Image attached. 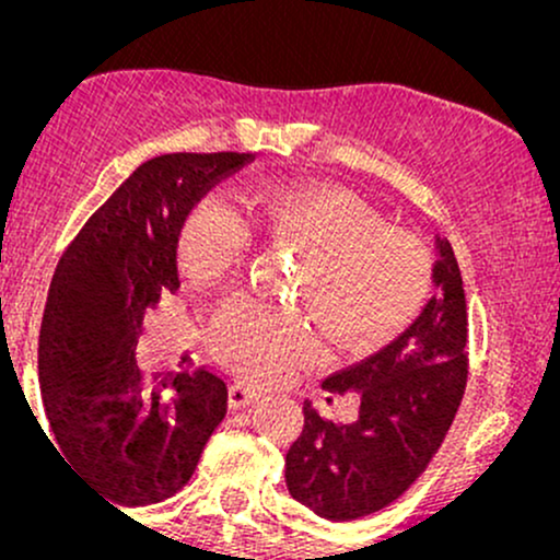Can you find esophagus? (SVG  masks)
I'll use <instances>...</instances> for the list:
<instances>
[{"label": "esophagus", "instance_id": "obj_1", "mask_svg": "<svg viewBox=\"0 0 560 560\" xmlns=\"http://www.w3.org/2000/svg\"><path fill=\"white\" fill-rule=\"evenodd\" d=\"M260 397H262V392L247 387V384H231V389H229L231 408H247V405L258 402Z\"/></svg>", "mask_w": 560, "mask_h": 560}]
</instances>
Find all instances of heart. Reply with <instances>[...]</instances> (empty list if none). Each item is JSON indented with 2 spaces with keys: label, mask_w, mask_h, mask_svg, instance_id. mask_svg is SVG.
Wrapping results in <instances>:
<instances>
[{
  "label": "heart",
  "mask_w": 560,
  "mask_h": 560,
  "mask_svg": "<svg viewBox=\"0 0 560 560\" xmlns=\"http://www.w3.org/2000/svg\"><path fill=\"white\" fill-rule=\"evenodd\" d=\"M253 229L298 249V289L320 324L347 347L389 342L419 313L432 287V258L419 236L384 229L361 197L339 186L273 184L247 202ZM249 229L223 195L199 199L182 229V260L197 279L234 271ZM210 350L249 382L284 378L324 345L298 313L236 294L210 320Z\"/></svg>",
  "instance_id": "heart-1"
}]
</instances>
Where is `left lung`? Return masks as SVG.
<instances>
[{
  "instance_id": "left-lung-1",
  "label": "left lung",
  "mask_w": 560,
  "mask_h": 560,
  "mask_svg": "<svg viewBox=\"0 0 560 560\" xmlns=\"http://www.w3.org/2000/svg\"><path fill=\"white\" fill-rule=\"evenodd\" d=\"M436 294L395 342L324 382L358 392L352 423L326 421L305 402V427L287 453L294 500L329 522L382 511L421 477L464 400L468 313L464 279L447 240L436 236Z\"/></svg>"
}]
</instances>
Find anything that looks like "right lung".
I'll return each mask as SVG.
<instances>
[{"label":"right lung","instance_id":"1","mask_svg":"<svg viewBox=\"0 0 560 560\" xmlns=\"http://www.w3.org/2000/svg\"><path fill=\"white\" fill-rule=\"evenodd\" d=\"M249 160V152L147 160L83 223L55 268L38 334L44 410L70 466L115 505L160 503L182 490L226 416V382L210 369L155 387L133 355L147 307L182 287L186 215Z\"/></svg>","mask_w":560,"mask_h":560}]
</instances>
